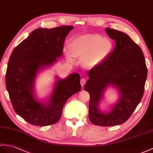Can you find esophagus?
<instances>
[{"instance_id": "34e87169", "label": "esophagus", "mask_w": 153, "mask_h": 153, "mask_svg": "<svg viewBox=\"0 0 153 153\" xmlns=\"http://www.w3.org/2000/svg\"><path fill=\"white\" fill-rule=\"evenodd\" d=\"M85 83H86V79H85V78H83V79H81V81H80V83H81V85L82 86V87H83V86L85 85Z\"/></svg>"}]
</instances>
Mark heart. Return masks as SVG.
Listing matches in <instances>:
<instances>
[{"label":"heart","mask_w":153,"mask_h":153,"mask_svg":"<svg viewBox=\"0 0 153 153\" xmlns=\"http://www.w3.org/2000/svg\"><path fill=\"white\" fill-rule=\"evenodd\" d=\"M68 49H65L66 59L70 62L73 57L81 59L85 68H94L100 65L111 55L113 49V42L98 34H84L74 38L70 42Z\"/></svg>","instance_id":"b5f03b06"}]
</instances>
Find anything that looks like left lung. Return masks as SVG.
<instances>
[{"label":"left lung","instance_id":"obj_1","mask_svg":"<svg viewBox=\"0 0 153 153\" xmlns=\"http://www.w3.org/2000/svg\"><path fill=\"white\" fill-rule=\"evenodd\" d=\"M115 40L114 50L104 62L88 72L84 86L90 94L88 118L95 125L113 126L130 118L143 95L147 69L141 48L125 33L106 28ZM109 87H114L119 98L107 112L100 108Z\"/></svg>","mask_w":153,"mask_h":153}]
</instances>
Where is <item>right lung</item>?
<instances>
[{
    "instance_id": "1",
    "label": "right lung",
    "mask_w": 153,
    "mask_h": 153,
    "mask_svg": "<svg viewBox=\"0 0 153 153\" xmlns=\"http://www.w3.org/2000/svg\"><path fill=\"white\" fill-rule=\"evenodd\" d=\"M73 26L35 29L13 49L8 63L6 87L17 115L35 126L59 121L67 100L81 88L79 74L65 79L55 77L51 94L37 98L36 79L42 71L55 65L62 56L64 42Z\"/></svg>"
}]
</instances>
